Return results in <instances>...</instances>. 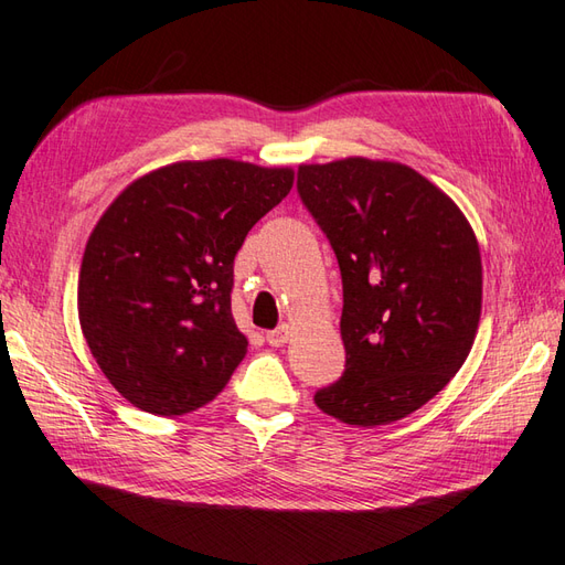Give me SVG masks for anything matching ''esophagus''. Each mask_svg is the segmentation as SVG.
<instances>
[{
  "instance_id": "obj_1",
  "label": "esophagus",
  "mask_w": 565,
  "mask_h": 565,
  "mask_svg": "<svg viewBox=\"0 0 565 565\" xmlns=\"http://www.w3.org/2000/svg\"><path fill=\"white\" fill-rule=\"evenodd\" d=\"M288 339H291V327H288V324H279L277 330L267 332V344L269 347H284Z\"/></svg>"
}]
</instances>
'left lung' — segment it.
I'll list each match as a JSON object with an SVG mask.
<instances>
[{
    "label": "left lung",
    "mask_w": 565,
    "mask_h": 565,
    "mask_svg": "<svg viewBox=\"0 0 565 565\" xmlns=\"http://www.w3.org/2000/svg\"><path fill=\"white\" fill-rule=\"evenodd\" d=\"M298 194L342 271V377L315 404L349 426L409 416L475 344L481 255L469 221L414 168L342 159L298 168Z\"/></svg>",
    "instance_id": "8db88e82"
}]
</instances>
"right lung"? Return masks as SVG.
I'll list each match as a JSON object with an SVG mask.
<instances>
[{"label":"right lung","mask_w":565,"mask_h":565,"mask_svg":"<svg viewBox=\"0 0 565 565\" xmlns=\"http://www.w3.org/2000/svg\"><path fill=\"white\" fill-rule=\"evenodd\" d=\"M291 188V168L182 161L105 209L78 271V322L127 402L182 416L226 387L247 351L231 312L233 259Z\"/></svg>","instance_id":"1"}]
</instances>
